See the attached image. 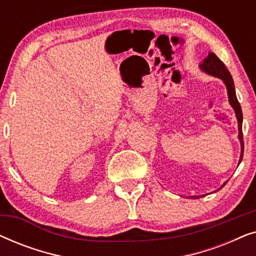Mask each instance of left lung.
<instances>
[{"mask_svg":"<svg viewBox=\"0 0 256 256\" xmlns=\"http://www.w3.org/2000/svg\"><path fill=\"white\" fill-rule=\"evenodd\" d=\"M199 68L202 72H205L206 74L216 76V78H219L222 80V82L225 84L226 90H227V96H228V101L230 104L232 106V108L234 110V113H236V120H238V129H239V134H238V138H239L240 144H241V155H240V160H239V164L242 160V156H244V138H242V110H241V106L238 101L236 94V88H234V82L232 76L228 70L226 68V66L224 62L220 60V59L216 57V56L213 54V52H208V57L204 58L200 64H199ZM227 182H225L222 185V188L224 185H226ZM218 188V190H220ZM216 190V191H218ZM204 197L202 196H191L192 199H197Z\"/></svg>","mask_w":256,"mask_h":256,"instance_id":"1","label":"left lung"}]
</instances>
